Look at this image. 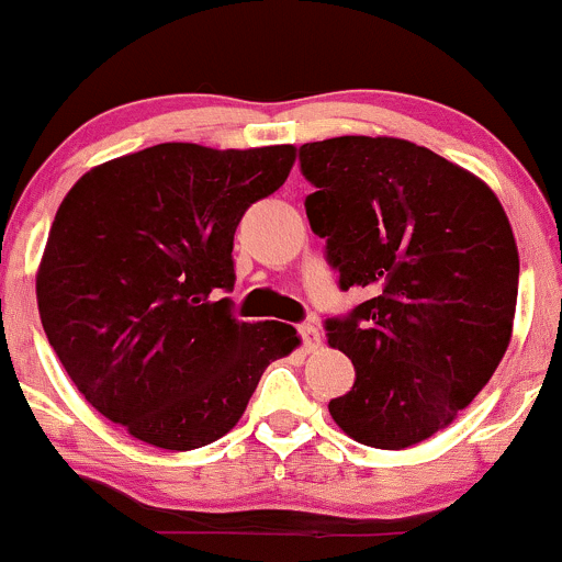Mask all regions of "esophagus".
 Wrapping results in <instances>:
<instances>
[{"instance_id": "1", "label": "esophagus", "mask_w": 562, "mask_h": 562, "mask_svg": "<svg viewBox=\"0 0 562 562\" xmlns=\"http://www.w3.org/2000/svg\"><path fill=\"white\" fill-rule=\"evenodd\" d=\"M299 336L304 338V347L310 351L317 349L319 341H323V338H319V328L314 323H301L299 325Z\"/></svg>"}]
</instances>
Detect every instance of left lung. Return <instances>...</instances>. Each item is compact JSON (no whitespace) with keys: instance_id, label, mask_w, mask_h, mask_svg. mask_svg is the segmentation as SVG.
I'll use <instances>...</instances> for the list:
<instances>
[{"instance_id":"left-lung-1","label":"left lung","mask_w":562,"mask_h":562,"mask_svg":"<svg viewBox=\"0 0 562 562\" xmlns=\"http://www.w3.org/2000/svg\"><path fill=\"white\" fill-rule=\"evenodd\" d=\"M299 162L338 288L366 293L325 319L355 366L333 422L362 446H416L472 403L509 347L520 258L507 213L480 178L411 140L341 135L304 144Z\"/></svg>"}]
</instances>
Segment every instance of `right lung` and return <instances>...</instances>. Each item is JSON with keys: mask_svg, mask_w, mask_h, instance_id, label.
<instances>
[{"mask_svg": "<svg viewBox=\"0 0 562 562\" xmlns=\"http://www.w3.org/2000/svg\"><path fill=\"white\" fill-rule=\"evenodd\" d=\"M293 146L157 144L74 183L50 226L36 304L85 400L165 451H194L239 422L293 325L239 323L234 232L274 194Z\"/></svg>", "mask_w": 562, "mask_h": 562, "instance_id": "1", "label": "right lung"}]
</instances>
